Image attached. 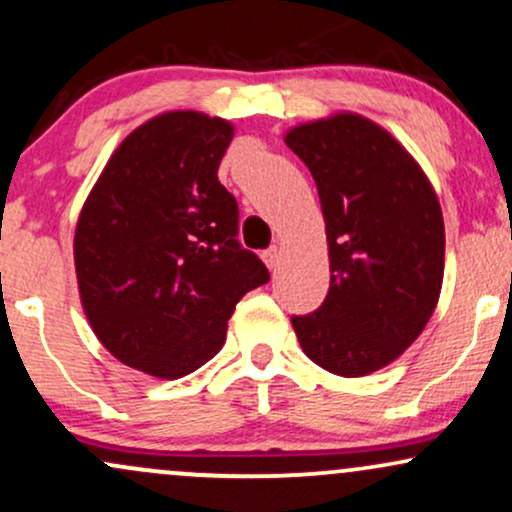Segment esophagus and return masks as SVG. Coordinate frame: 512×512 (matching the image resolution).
<instances>
[{
    "label": "esophagus",
    "mask_w": 512,
    "mask_h": 512,
    "mask_svg": "<svg viewBox=\"0 0 512 512\" xmlns=\"http://www.w3.org/2000/svg\"><path fill=\"white\" fill-rule=\"evenodd\" d=\"M262 260H264V264H267L269 269H272V272H276V269H279V264H281V250L279 248L264 250Z\"/></svg>",
    "instance_id": "esophagus-1"
}]
</instances>
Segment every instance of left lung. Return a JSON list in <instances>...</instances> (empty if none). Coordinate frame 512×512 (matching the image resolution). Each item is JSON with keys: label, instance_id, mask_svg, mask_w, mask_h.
<instances>
[{"label": "left lung", "instance_id": "left-lung-1", "mask_svg": "<svg viewBox=\"0 0 512 512\" xmlns=\"http://www.w3.org/2000/svg\"><path fill=\"white\" fill-rule=\"evenodd\" d=\"M320 195L330 291L293 315L310 361L344 378L385 368L424 332L438 305L445 226L426 173L387 129L337 113L286 132Z\"/></svg>", "mask_w": 512, "mask_h": 512}]
</instances>
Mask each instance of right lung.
I'll use <instances>...</instances> for the list:
<instances>
[{"label":"right lung","mask_w":512,"mask_h":512,"mask_svg":"<svg viewBox=\"0 0 512 512\" xmlns=\"http://www.w3.org/2000/svg\"><path fill=\"white\" fill-rule=\"evenodd\" d=\"M231 139V122L197 110L151 117L122 139L76 221L88 325L117 361L154 378L219 354L236 303L269 281L240 248L238 202L216 175Z\"/></svg>","instance_id":"1"}]
</instances>
